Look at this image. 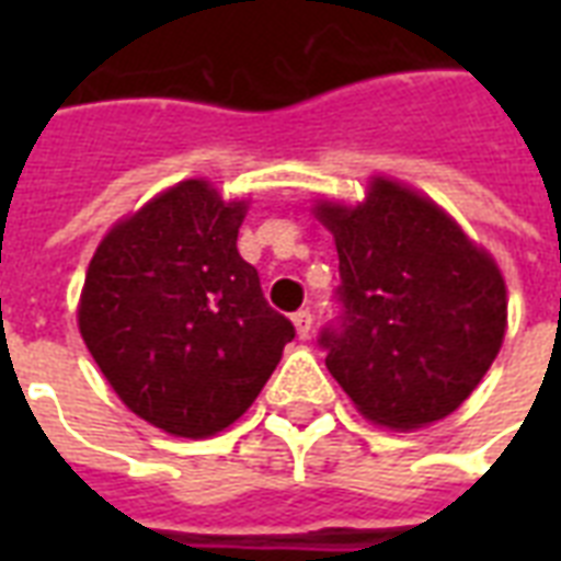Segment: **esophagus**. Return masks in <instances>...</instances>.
I'll return each mask as SVG.
<instances>
[{"label": "esophagus", "mask_w": 561, "mask_h": 561, "mask_svg": "<svg viewBox=\"0 0 561 561\" xmlns=\"http://www.w3.org/2000/svg\"><path fill=\"white\" fill-rule=\"evenodd\" d=\"M311 323H314V314L308 311V308H302V311H297L294 314V325H297V334L306 341L308 334H311Z\"/></svg>", "instance_id": "34e87169"}]
</instances>
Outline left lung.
I'll use <instances>...</instances> for the list:
<instances>
[{
    "instance_id": "obj_1",
    "label": "left lung",
    "mask_w": 561,
    "mask_h": 561,
    "mask_svg": "<svg viewBox=\"0 0 561 561\" xmlns=\"http://www.w3.org/2000/svg\"><path fill=\"white\" fill-rule=\"evenodd\" d=\"M341 259V314L320 332L355 408L392 431L460 408L501 352L506 285L495 259L434 201L375 178L358 206L320 201Z\"/></svg>"
}]
</instances>
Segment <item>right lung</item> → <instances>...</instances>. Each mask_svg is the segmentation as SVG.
I'll use <instances>...</instances> for the list:
<instances>
[{"label": "right lung", "mask_w": 561, "mask_h": 561, "mask_svg": "<svg viewBox=\"0 0 561 561\" xmlns=\"http://www.w3.org/2000/svg\"><path fill=\"white\" fill-rule=\"evenodd\" d=\"M244 201L183 180L118 220L92 255L78 325L136 416L203 439L244 416L294 341L238 255Z\"/></svg>", "instance_id": "obj_1"}]
</instances>
